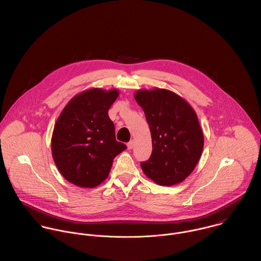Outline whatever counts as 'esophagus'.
<instances>
[{"instance_id":"esophagus-1","label":"esophagus","mask_w":261,"mask_h":261,"mask_svg":"<svg viewBox=\"0 0 261 261\" xmlns=\"http://www.w3.org/2000/svg\"><path fill=\"white\" fill-rule=\"evenodd\" d=\"M135 147V141L132 140L129 143H127V149H132Z\"/></svg>"}]
</instances>
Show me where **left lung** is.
Here are the masks:
<instances>
[{"mask_svg":"<svg viewBox=\"0 0 261 261\" xmlns=\"http://www.w3.org/2000/svg\"><path fill=\"white\" fill-rule=\"evenodd\" d=\"M135 99L146 114L152 143L150 158L141 163L144 173L161 186L183 182L204 147L197 113L183 97L164 88L140 89Z\"/></svg>","mask_w":261,"mask_h":261,"instance_id":"8db88e82","label":"left lung"}]
</instances>
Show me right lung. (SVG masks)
Masks as SVG:
<instances>
[{
  "label": "right lung",
  "mask_w": 261,
  "mask_h": 261,
  "mask_svg": "<svg viewBox=\"0 0 261 261\" xmlns=\"http://www.w3.org/2000/svg\"><path fill=\"white\" fill-rule=\"evenodd\" d=\"M119 92L91 88L76 94L54 125L52 156L61 175L71 184L94 188L110 174L113 159L126 149L115 140L109 110Z\"/></svg>",
  "instance_id": "1"
}]
</instances>
